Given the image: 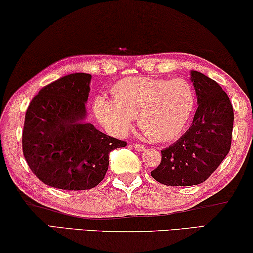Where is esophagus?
<instances>
[{
	"instance_id": "34e87169",
	"label": "esophagus",
	"mask_w": 253,
	"mask_h": 253,
	"mask_svg": "<svg viewBox=\"0 0 253 253\" xmlns=\"http://www.w3.org/2000/svg\"><path fill=\"white\" fill-rule=\"evenodd\" d=\"M133 146H134L135 150L139 151V152H141V151H144V150H145V145L138 144V143H136V144H133Z\"/></svg>"
}]
</instances>
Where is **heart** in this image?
<instances>
[{
	"label": "heart",
	"instance_id": "b5f03b06",
	"mask_svg": "<svg viewBox=\"0 0 253 253\" xmlns=\"http://www.w3.org/2000/svg\"><path fill=\"white\" fill-rule=\"evenodd\" d=\"M114 97L99 95L94 112L109 133L123 136L138 119L143 135L169 142L185 129L195 107V93L185 79L129 77L117 83Z\"/></svg>",
	"mask_w": 253,
	"mask_h": 253
}]
</instances>
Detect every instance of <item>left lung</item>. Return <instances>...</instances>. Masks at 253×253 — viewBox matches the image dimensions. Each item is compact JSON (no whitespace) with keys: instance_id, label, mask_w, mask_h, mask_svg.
<instances>
[{"instance_id":"1","label":"left lung","mask_w":253,"mask_h":253,"mask_svg":"<svg viewBox=\"0 0 253 253\" xmlns=\"http://www.w3.org/2000/svg\"><path fill=\"white\" fill-rule=\"evenodd\" d=\"M198 109L186 133L161 151V163L151 176L167 186L198 185L209 178L231 149L234 112L217 82L191 71Z\"/></svg>"}]
</instances>
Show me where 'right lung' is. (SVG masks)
Wrapping results in <instances>:
<instances>
[{
  "label": "right lung",
  "mask_w": 253,
  "mask_h": 253,
  "mask_svg": "<svg viewBox=\"0 0 253 253\" xmlns=\"http://www.w3.org/2000/svg\"><path fill=\"white\" fill-rule=\"evenodd\" d=\"M89 74L75 73L40 90L27 109L22 151L29 168L46 185L88 190L104 178L109 154L126 142L86 122Z\"/></svg>",
  "instance_id": "right-lung-1"
}]
</instances>
